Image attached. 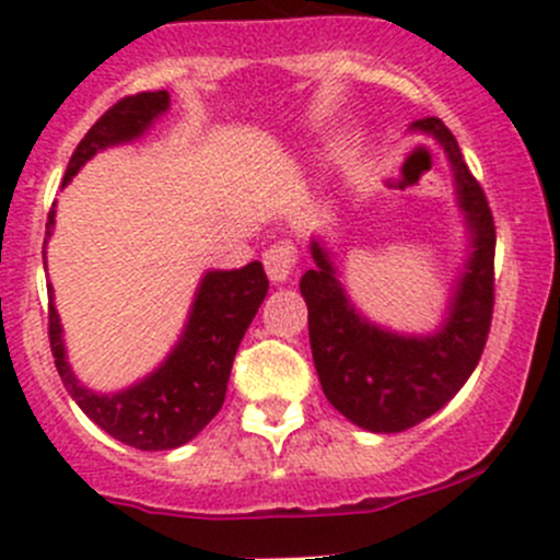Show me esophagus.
Wrapping results in <instances>:
<instances>
[{
	"mask_svg": "<svg viewBox=\"0 0 560 560\" xmlns=\"http://www.w3.org/2000/svg\"><path fill=\"white\" fill-rule=\"evenodd\" d=\"M262 262H265V273L273 284H287L290 276L295 273V265H298V248L295 243L290 241H279L262 254Z\"/></svg>",
	"mask_w": 560,
	"mask_h": 560,
	"instance_id": "obj_1",
	"label": "esophagus"
}]
</instances>
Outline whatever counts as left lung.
<instances>
[{
  "instance_id": "left-lung-1",
  "label": "left lung",
  "mask_w": 560,
  "mask_h": 560,
  "mask_svg": "<svg viewBox=\"0 0 560 560\" xmlns=\"http://www.w3.org/2000/svg\"><path fill=\"white\" fill-rule=\"evenodd\" d=\"M410 133L430 136L446 153L468 232V257L441 325L430 334H405L372 323L350 301L334 254L317 235L308 241L314 268L301 279L319 385L347 421L377 435L410 430L457 396L485 352L492 319L495 224L485 191L441 119H416Z\"/></svg>"
}]
</instances>
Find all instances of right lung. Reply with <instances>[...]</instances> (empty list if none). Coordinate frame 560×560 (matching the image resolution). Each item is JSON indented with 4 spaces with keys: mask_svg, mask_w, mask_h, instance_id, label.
I'll use <instances>...</instances> for the list:
<instances>
[{
    "mask_svg": "<svg viewBox=\"0 0 560 560\" xmlns=\"http://www.w3.org/2000/svg\"><path fill=\"white\" fill-rule=\"evenodd\" d=\"M166 112H170L166 90L139 92L114 103L79 142L62 186H68L81 166L95 159L101 150L142 139L155 119L164 117ZM54 215L57 210L51 208L46 221V243L54 232ZM46 243H43V268H46ZM265 295H268V276L257 259L246 268L208 270L199 279L186 325L170 355L128 388L101 394L86 388L70 366L62 323L54 306V290L48 284V339H51L54 363L75 405L106 435L142 452H170L194 441L221 410L235 352Z\"/></svg>",
    "mask_w": 560,
    "mask_h": 560,
    "instance_id": "right-lung-1",
    "label": "right lung"
}]
</instances>
